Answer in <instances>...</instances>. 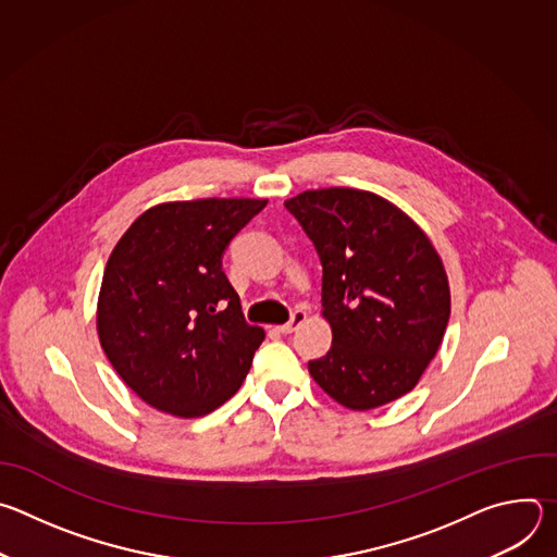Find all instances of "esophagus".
<instances>
[{
    "mask_svg": "<svg viewBox=\"0 0 557 557\" xmlns=\"http://www.w3.org/2000/svg\"><path fill=\"white\" fill-rule=\"evenodd\" d=\"M304 322H306V312H304V310H295V312L290 314V320H288L286 324H282L277 331H280L282 335H290V333H295Z\"/></svg>",
    "mask_w": 557,
    "mask_h": 557,
    "instance_id": "esophagus-1",
    "label": "esophagus"
}]
</instances>
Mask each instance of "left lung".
I'll use <instances>...</instances> for the list:
<instances>
[{
	"label": "left lung",
	"instance_id": "left-lung-1",
	"mask_svg": "<svg viewBox=\"0 0 557 557\" xmlns=\"http://www.w3.org/2000/svg\"><path fill=\"white\" fill-rule=\"evenodd\" d=\"M322 262V314L333 329L310 376L350 410L410 392L434 359L449 286L428 235L387 200L359 189L304 191L286 200Z\"/></svg>",
	"mask_w": 557,
	"mask_h": 557
}]
</instances>
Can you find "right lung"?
Returning a JSON list of instances; mask_svg holds the SVG:
<instances>
[{"label": "right lung", "instance_id": "obj_1", "mask_svg": "<svg viewBox=\"0 0 557 557\" xmlns=\"http://www.w3.org/2000/svg\"><path fill=\"white\" fill-rule=\"evenodd\" d=\"M267 207L205 198L151 207L114 247L97 329L119 376L151 408L196 419L240 389L264 331L222 271L233 237Z\"/></svg>", "mask_w": 557, "mask_h": 557}]
</instances>
